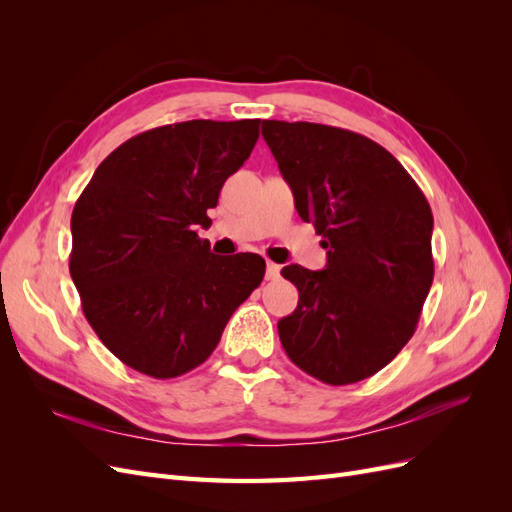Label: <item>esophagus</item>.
Listing matches in <instances>:
<instances>
[{
	"label": "esophagus",
	"mask_w": 512,
	"mask_h": 512,
	"mask_svg": "<svg viewBox=\"0 0 512 512\" xmlns=\"http://www.w3.org/2000/svg\"><path fill=\"white\" fill-rule=\"evenodd\" d=\"M280 265H275V262H267V280H277L280 277Z\"/></svg>",
	"instance_id": "obj_1"
}]
</instances>
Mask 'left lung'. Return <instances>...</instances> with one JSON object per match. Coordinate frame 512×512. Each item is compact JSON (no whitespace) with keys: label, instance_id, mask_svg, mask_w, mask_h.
Masks as SVG:
<instances>
[{"label":"left lung","instance_id":"1","mask_svg":"<svg viewBox=\"0 0 512 512\" xmlns=\"http://www.w3.org/2000/svg\"><path fill=\"white\" fill-rule=\"evenodd\" d=\"M301 220L327 250L322 271L288 265L299 305L277 322L290 361L342 386L374 376L414 335L433 282V215L389 151L350 130L262 121Z\"/></svg>","mask_w":512,"mask_h":512}]
</instances>
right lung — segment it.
Wrapping results in <instances>:
<instances>
[{
  "mask_svg": "<svg viewBox=\"0 0 512 512\" xmlns=\"http://www.w3.org/2000/svg\"><path fill=\"white\" fill-rule=\"evenodd\" d=\"M260 119H192L119 145L72 211L70 275L83 312L121 363L188 374L220 344L265 277L258 254L215 256L196 226L258 141Z\"/></svg>",
  "mask_w": 512,
  "mask_h": 512,
  "instance_id": "add662e5",
  "label": "right lung"
}]
</instances>
